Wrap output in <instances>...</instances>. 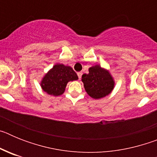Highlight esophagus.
<instances>
[{"label": "esophagus", "instance_id": "esophagus-1", "mask_svg": "<svg viewBox=\"0 0 157 157\" xmlns=\"http://www.w3.org/2000/svg\"><path fill=\"white\" fill-rule=\"evenodd\" d=\"M77 75H78V78H79V79H81L82 75V72H78Z\"/></svg>", "mask_w": 157, "mask_h": 157}]
</instances>
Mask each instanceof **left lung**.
<instances>
[{"label": "left lung", "instance_id": "1", "mask_svg": "<svg viewBox=\"0 0 157 157\" xmlns=\"http://www.w3.org/2000/svg\"><path fill=\"white\" fill-rule=\"evenodd\" d=\"M86 92L94 99H101L112 93L115 87V80L109 70L94 65L89 68L88 74L82 76Z\"/></svg>", "mask_w": 157, "mask_h": 157}]
</instances>
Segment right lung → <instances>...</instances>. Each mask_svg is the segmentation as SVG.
I'll list each match as a JSON object with an SVG mask.
<instances>
[{"label":"right lung","instance_id":"right-lung-1","mask_svg":"<svg viewBox=\"0 0 157 157\" xmlns=\"http://www.w3.org/2000/svg\"><path fill=\"white\" fill-rule=\"evenodd\" d=\"M78 79L71 67L56 63L43 76L40 86L43 91L49 95L58 97L64 93L67 82Z\"/></svg>","mask_w":157,"mask_h":157}]
</instances>
